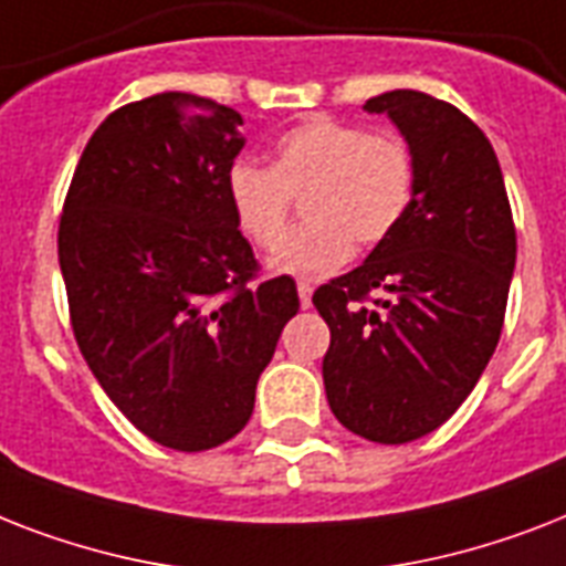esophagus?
Here are the masks:
<instances>
[{
    "label": "esophagus",
    "mask_w": 566,
    "mask_h": 566,
    "mask_svg": "<svg viewBox=\"0 0 566 566\" xmlns=\"http://www.w3.org/2000/svg\"><path fill=\"white\" fill-rule=\"evenodd\" d=\"M296 291H300V305H302V308H308V305H311V293H314V287H311L308 282H300V284H296Z\"/></svg>",
    "instance_id": "1"
}]
</instances>
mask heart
<instances>
[{
    "instance_id": "obj_1",
    "label": "heart",
    "mask_w": 566,
    "mask_h": 566,
    "mask_svg": "<svg viewBox=\"0 0 566 566\" xmlns=\"http://www.w3.org/2000/svg\"><path fill=\"white\" fill-rule=\"evenodd\" d=\"M417 164L396 135H370L335 117H308L287 128L273 164L238 161L226 196L238 229L255 247L273 249L287 231L293 199L305 196V226L270 258L275 273L323 279L353 258L355 240L385 243L411 211Z\"/></svg>"
}]
</instances>
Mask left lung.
Listing matches in <instances>:
<instances>
[{
	"instance_id": "1",
	"label": "left lung",
	"mask_w": 566,
	"mask_h": 566,
	"mask_svg": "<svg viewBox=\"0 0 566 566\" xmlns=\"http://www.w3.org/2000/svg\"><path fill=\"white\" fill-rule=\"evenodd\" d=\"M364 108L399 126L417 190L402 226L361 266L314 291L332 332L323 381L346 429L408 443L443 426L491 361L517 231L491 140L455 105L390 91Z\"/></svg>"
}]
</instances>
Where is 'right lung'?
<instances>
[{
  "instance_id": "right-lung-1",
  "label": "right lung",
  "mask_w": 566,
  "mask_h": 566,
  "mask_svg": "<svg viewBox=\"0 0 566 566\" xmlns=\"http://www.w3.org/2000/svg\"><path fill=\"white\" fill-rule=\"evenodd\" d=\"M238 126V111L193 93L128 102L84 146L57 226L84 361L135 429L179 452L247 426L300 311L291 275L261 279L229 208Z\"/></svg>"
}]
</instances>
